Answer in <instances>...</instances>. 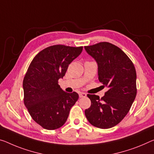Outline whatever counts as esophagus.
Wrapping results in <instances>:
<instances>
[{
    "mask_svg": "<svg viewBox=\"0 0 154 154\" xmlns=\"http://www.w3.org/2000/svg\"><path fill=\"white\" fill-rule=\"evenodd\" d=\"M87 96V94L83 92H80L79 93V97L80 98H85V97Z\"/></svg>",
    "mask_w": 154,
    "mask_h": 154,
    "instance_id": "esophagus-1",
    "label": "esophagus"
}]
</instances>
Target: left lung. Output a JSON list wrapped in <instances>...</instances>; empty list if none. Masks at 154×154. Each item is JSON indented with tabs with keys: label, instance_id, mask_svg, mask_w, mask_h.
<instances>
[{
	"label": "left lung",
	"instance_id": "left-lung-1",
	"mask_svg": "<svg viewBox=\"0 0 154 154\" xmlns=\"http://www.w3.org/2000/svg\"><path fill=\"white\" fill-rule=\"evenodd\" d=\"M98 64L99 81L109 89L100 99L88 94L91 106L85 111L90 124L100 129L116 126L125 117L136 98V72L132 61L119 47L107 42L85 46Z\"/></svg>",
	"mask_w": 154,
	"mask_h": 154
}]
</instances>
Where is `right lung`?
Segmentation results:
<instances>
[{
  "label": "right lung",
  "mask_w": 154,
  "mask_h": 154,
  "mask_svg": "<svg viewBox=\"0 0 154 154\" xmlns=\"http://www.w3.org/2000/svg\"><path fill=\"white\" fill-rule=\"evenodd\" d=\"M82 51V47L56 45L40 51L30 63L23 82L24 104L32 119L42 128L62 127L79 99L76 92L64 91L58 80Z\"/></svg>",
  "instance_id": "obj_1"
}]
</instances>
